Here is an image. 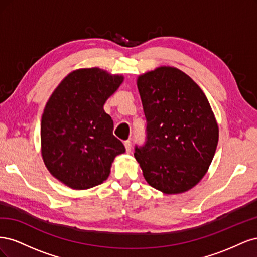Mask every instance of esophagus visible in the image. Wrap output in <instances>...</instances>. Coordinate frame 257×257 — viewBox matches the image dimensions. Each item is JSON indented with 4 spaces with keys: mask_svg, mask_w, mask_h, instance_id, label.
<instances>
[{
    "mask_svg": "<svg viewBox=\"0 0 257 257\" xmlns=\"http://www.w3.org/2000/svg\"><path fill=\"white\" fill-rule=\"evenodd\" d=\"M123 144H124V147H125L126 152H127V153L131 152V149H132V144H131V142H130V141H125Z\"/></svg>",
    "mask_w": 257,
    "mask_h": 257,
    "instance_id": "1",
    "label": "esophagus"
}]
</instances>
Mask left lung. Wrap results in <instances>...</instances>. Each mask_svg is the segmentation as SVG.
<instances>
[{
	"mask_svg": "<svg viewBox=\"0 0 257 257\" xmlns=\"http://www.w3.org/2000/svg\"><path fill=\"white\" fill-rule=\"evenodd\" d=\"M137 88L147 120V142L135 148L146 181L164 194L194 188L208 172L219 126L205 93L173 66L139 75Z\"/></svg>",
	"mask_w": 257,
	"mask_h": 257,
	"instance_id": "1",
	"label": "left lung"
}]
</instances>
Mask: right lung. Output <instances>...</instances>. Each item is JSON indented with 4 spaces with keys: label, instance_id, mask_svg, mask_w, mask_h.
<instances>
[{
    "label": "right lung",
    "instance_id": "1",
    "mask_svg": "<svg viewBox=\"0 0 257 257\" xmlns=\"http://www.w3.org/2000/svg\"><path fill=\"white\" fill-rule=\"evenodd\" d=\"M98 67L69 73L52 92L41 123L42 157L49 173L73 190L103 183L116 155L125 152L112 134L106 100L123 82Z\"/></svg>",
    "mask_w": 257,
    "mask_h": 257
}]
</instances>
